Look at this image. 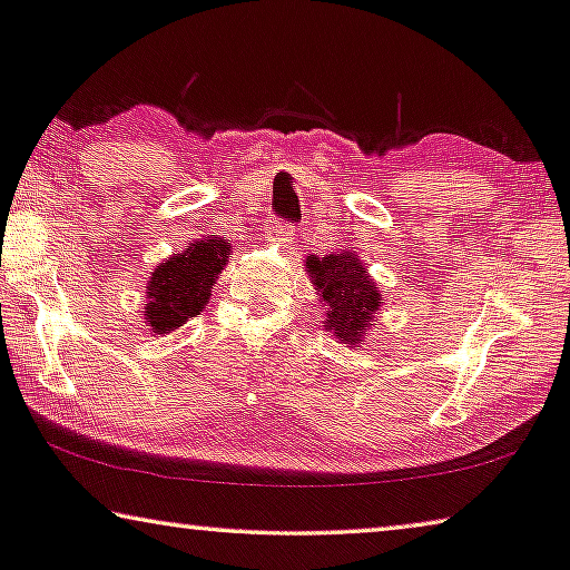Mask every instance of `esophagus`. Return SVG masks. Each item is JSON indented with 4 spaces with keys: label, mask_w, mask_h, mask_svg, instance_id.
Returning <instances> with one entry per match:
<instances>
[{
    "label": "esophagus",
    "mask_w": 570,
    "mask_h": 570,
    "mask_svg": "<svg viewBox=\"0 0 570 570\" xmlns=\"http://www.w3.org/2000/svg\"><path fill=\"white\" fill-rule=\"evenodd\" d=\"M266 233L271 240H278V243H288L294 240V225L292 223H284V219H268L266 225Z\"/></svg>",
    "instance_id": "esophagus-1"
}]
</instances>
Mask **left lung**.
Segmentation results:
<instances>
[{
  "label": "left lung",
  "mask_w": 570,
  "mask_h": 570,
  "mask_svg": "<svg viewBox=\"0 0 570 570\" xmlns=\"http://www.w3.org/2000/svg\"><path fill=\"white\" fill-rule=\"evenodd\" d=\"M307 271L327 309L325 327L347 345L358 343L381 307L379 286L368 278V271L347 250L327 258L309 256Z\"/></svg>",
  "instance_id": "1"
}]
</instances>
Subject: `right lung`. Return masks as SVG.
<instances>
[{"label": "right lung", "mask_w": 570, "mask_h": 570, "mask_svg": "<svg viewBox=\"0 0 570 570\" xmlns=\"http://www.w3.org/2000/svg\"><path fill=\"white\" fill-rule=\"evenodd\" d=\"M227 258L230 248L223 237H215V240L191 243L184 253L160 263L146 286L150 299L146 320L153 333H171L186 320L197 317Z\"/></svg>", "instance_id": "add662e5"}]
</instances>
